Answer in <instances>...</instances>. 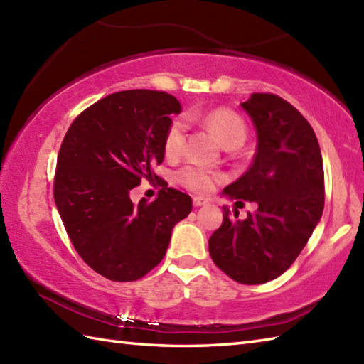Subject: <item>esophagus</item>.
Instances as JSON below:
<instances>
[{"label":"esophagus","mask_w":364,"mask_h":364,"mask_svg":"<svg viewBox=\"0 0 364 364\" xmlns=\"http://www.w3.org/2000/svg\"><path fill=\"white\" fill-rule=\"evenodd\" d=\"M192 203H194V206H203V205H206L208 203V200L206 198H203V197H194L192 198Z\"/></svg>","instance_id":"esophagus-1"}]
</instances>
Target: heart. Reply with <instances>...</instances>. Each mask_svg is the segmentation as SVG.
Returning <instances> with one entry per match:
<instances>
[{"label": "heart", "instance_id": "1", "mask_svg": "<svg viewBox=\"0 0 364 364\" xmlns=\"http://www.w3.org/2000/svg\"><path fill=\"white\" fill-rule=\"evenodd\" d=\"M191 119H197L205 128L215 134L220 144L225 149L231 146H241L245 141L247 128L244 120L237 114L230 109H214L203 115L191 114ZM186 120L176 119L172 122V125L167 129L164 139V151L168 158L180 156L184 142H186ZM220 180V175L211 172L202 166H186L178 172V181L184 184L188 189L196 192H206L213 188L214 181Z\"/></svg>", "mask_w": 364, "mask_h": 364}]
</instances>
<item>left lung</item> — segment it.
Instances as JSON below:
<instances>
[{
    "label": "left lung",
    "instance_id": "1",
    "mask_svg": "<svg viewBox=\"0 0 364 364\" xmlns=\"http://www.w3.org/2000/svg\"><path fill=\"white\" fill-rule=\"evenodd\" d=\"M241 107L257 131L249 170L223 189L236 203L258 210L237 219L223 206V222L210 237V255L220 270L242 284L275 280L306 245L323 211V166L318 137L291 103L253 94Z\"/></svg>",
    "mask_w": 364,
    "mask_h": 364
}]
</instances>
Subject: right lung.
I'll return each mask as SVG.
<instances>
[{
    "label": "right lung",
    "instance_id": "right-lung-1",
    "mask_svg": "<svg viewBox=\"0 0 364 364\" xmlns=\"http://www.w3.org/2000/svg\"><path fill=\"white\" fill-rule=\"evenodd\" d=\"M181 105L166 92L122 90L94 103L68 128L60 145L54 202L80 257L112 282H134L164 258L188 194L162 186L151 203L134 205L141 180L162 183L153 167L164 161L170 115Z\"/></svg>",
    "mask_w": 364,
    "mask_h": 364
}]
</instances>
